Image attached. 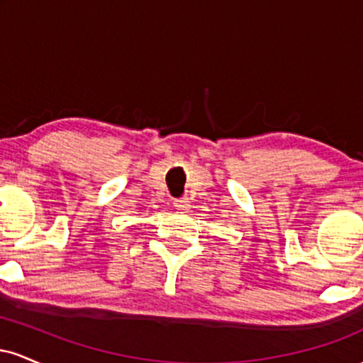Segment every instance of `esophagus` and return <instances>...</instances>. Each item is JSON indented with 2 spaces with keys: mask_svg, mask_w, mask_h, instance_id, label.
Returning a JSON list of instances; mask_svg holds the SVG:
<instances>
[{
  "mask_svg": "<svg viewBox=\"0 0 363 363\" xmlns=\"http://www.w3.org/2000/svg\"><path fill=\"white\" fill-rule=\"evenodd\" d=\"M174 206H176V210L179 211H186L191 208V203L187 201V198H179V199H174Z\"/></svg>",
  "mask_w": 363,
  "mask_h": 363,
  "instance_id": "1",
  "label": "esophagus"
}]
</instances>
